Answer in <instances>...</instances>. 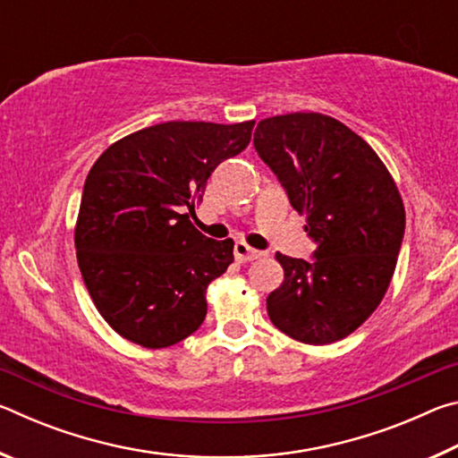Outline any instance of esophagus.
<instances>
[{
    "mask_svg": "<svg viewBox=\"0 0 458 458\" xmlns=\"http://www.w3.org/2000/svg\"><path fill=\"white\" fill-rule=\"evenodd\" d=\"M262 257L260 250H254V248H250L244 242H236L234 244V259L238 262H250V260H257Z\"/></svg>",
    "mask_w": 458,
    "mask_h": 458,
    "instance_id": "esophagus-1",
    "label": "esophagus"
}]
</instances>
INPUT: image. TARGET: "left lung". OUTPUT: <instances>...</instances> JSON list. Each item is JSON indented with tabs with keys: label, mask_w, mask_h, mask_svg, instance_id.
Instances as JSON below:
<instances>
[{
	"label": "left lung",
	"mask_w": 458,
	"mask_h": 458,
	"mask_svg": "<svg viewBox=\"0 0 458 458\" xmlns=\"http://www.w3.org/2000/svg\"><path fill=\"white\" fill-rule=\"evenodd\" d=\"M254 149L317 244L311 260L276 252L284 281L267 299L270 321L303 344L344 339L382 303L396 270L406 226L396 182L360 135L321 113L262 119Z\"/></svg>",
	"instance_id": "left-lung-1"
}]
</instances>
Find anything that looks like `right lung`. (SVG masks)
I'll return each instance as SVG.
<instances>
[{
    "instance_id": "1",
    "label": "right lung",
    "mask_w": 458,
    "mask_h": 458,
    "mask_svg": "<svg viewBox=\"0 0 458 458\" xmlns=\"http://www.w3.org/2000/svg\"><path fill=\"white\" fill-rule=\"evenodd\" d=\"M254 121H169L100 155L84 182L74 246L90 299L121 337L161 350L206 319V289L234 262L232 238L190 220L208 177L250 143Z\"/></svg>"
}]
</instances>
